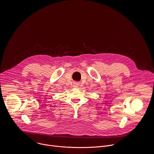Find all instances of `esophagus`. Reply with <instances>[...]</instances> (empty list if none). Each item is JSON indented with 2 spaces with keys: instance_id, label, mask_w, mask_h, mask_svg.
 Segmentation results:
<instances>
[{
  "instance_id": "esophagus-1",
  "label": "esophagus",
  "mask_w": 154,
  "mask_h": 154,
  "mask_svg": "<svg viewBox=\"0 0 154 154\" xmlns=\"http://www.w3.org/2000/svg\"><path fill=\"white\" fill-rule=\"evenodd\" d=\"M75 85H76V86H77V84H75Z\"/></svg>"
}]
</instances>
